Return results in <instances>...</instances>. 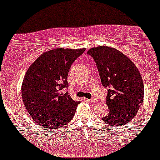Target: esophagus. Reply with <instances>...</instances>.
<instances>
[{"label":"esophagus","mask_w":160,"mask_h":160,"mask_svg":"<svg viewBox=\"0 0 160 160\" xmlns=\"http://www.w3.org/2000/svg\"><path fill=\"white\" fill-rule=\"evenodd\" d=\"M88 101H89V102H92V103H93V102H95V101H96V99H95V98H91V99H88Z\"/></svg>","instance_id":"1"}]
</instances>
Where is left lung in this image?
Instances as JSON below:
<instances>
[{
    "label": "left lung",
    "mask_w": 160,
    "mask_h": 160,
    "mask_svg": "<svg viewBox=\"0 0 160 160\" xmlns=\"http://www.w3.org/2000/svg\"><path fill=\"white\" fill-rule=\"evenodd\" d=\"M93 57L102 85L107 90L109 114L102 120L112 127L128 124L138 112L144 98V84L137 67L122 52L107 46L88 51Z\"/></svg>",
    "instance_id": "left-lung-1"
}]
</instances>
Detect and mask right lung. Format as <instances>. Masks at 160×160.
I'll list each match as a JSON object with an SVG mask.
<instances>
[{
  "mask_svg": "<svg viewBox=\"0 0 160 160\" xmlns=\"http://www.w3.org/2000/svg\"><path fill=\"white\" fill-rule=\"evenodd\" d=\"M85 48H56L42 53L27 71L22 86L28 113L42 128L55 130L68 124L80 102L68 92L67 77L72 64Z\"/></svg>",
  "mask_w": 160,
  "mask_h": 160,
  "instance_id": "right-lung-1",
  "label": "right lung"
}]
</instances>
